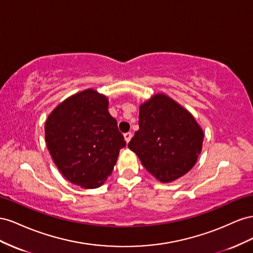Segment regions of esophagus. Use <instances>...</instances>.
Segmentation results:
<instances>
[{
    "label": "esophagus",
    "instance_id": "obj_1",
    "mask_svg": "<svg viewBox=\"0 0 253 253\" xmlns=\"http://www.w3.org/2000/svg\"><path fill=\"white\" fill-rule=\"evenodd\" d=\"M131 136H132L131 132H126V133H124V139H125L126 143H128L129 141L131 140Z\"/></svg>",
    "mask_w": 253,
    "mask_h": 253
}]
</instances>
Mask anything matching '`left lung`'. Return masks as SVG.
<instances>
[{"mask_svg": "<svg viewBox=\"0 0 253 253\" xmlns=\"http://www.w3.org/2000/svg\"><path fill=\"white\" fill-rule=\"evenodd\" d=\"M204 135L190 111L164 93H156L140 105L139 130L128 147L148 172L169 183L194 167Z\"/></svg>", "mask_w": 253, "mask_h": 253, "instance_id": "left-lung-1", "label": "left lung"}]
</instances>
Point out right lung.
Wrapping results in <instances>:
<instances>
[{
	"mask_svg": "<svg viewBox=\"0 0 253 253\" xmlns=\"http://www.w3.org/2000/svg\"><path fill=\"white\" fill-rule=\"evenodd\" d=\"M108 106V97L90 88L64 99L45 121L46 147L55 165L84 189L105 183L126 145Z\"/></svg>",
	"mask_w": 253,
	"mask_h": 253,
	"instance_id": "obj_1",
	"label": "right lung"
}]
</instances>
